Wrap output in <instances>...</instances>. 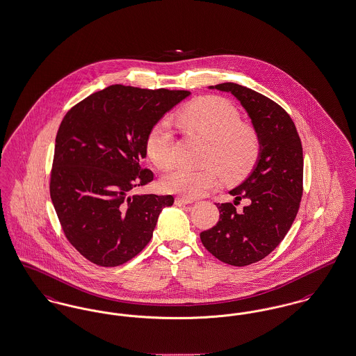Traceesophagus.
Listing matches in <instances>:
<instances>
[{
	"mask_svg": "<svg viewBox=\"0 0 356 356\" xmlns=\"http://www.w3.org/2000/svg\"><path fill=\"white\" fill-rule=\"evenodd\" d=\"M192 203H193V200L186 199V197H181V196H179V197L175 199V204H176V205H186V204Z\"/></svg>",
	"mask_w": 356,
	"mask_h": 356,
	"instance_id": "1",
	"label": "esophagus"
}]
</instances>
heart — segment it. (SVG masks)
I'll return each instance as SVG.
<instances>
[{"label": "heart", "instance_id": "heart-1", "mask_svg": "<svg viewBox=\"0 0 356 356\" xmlns=\"http://www.w3.org/2000/svg\"><path fill=\"white\" fill-rule=\"evenodd\" d=\"M176 122L191 134L209 141L203 170L179 167L167 175L161 186L170 193L196 199L219 183L220 170L227 181H238L254 170L260 144L252 128L241 124L234 104L218 96L202 97L186 104L175 115ZM145 153L156 168L170 170L175 164L173 131L170 120H160L145 140Z\"/></svg>", "mask_w": 356, "mask_h": 356}]
</instances>
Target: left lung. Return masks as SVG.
<instances>
[{
  "instance_id": "left-lung-1",
  "label": "left lung",
  "mask_w": 356,
  "mask_h": 356,
  "mask_svg": "<svg viewBox=\"0 0 356 356\" xmlns=\"http://www.w3.org/2000/svg\"><path fill=\"white\" fill-rule=\"evenodd\" d=\"M209 88L236 97L260 144L254 170L229 191L235 204H216L220 219L200 234L204 247L215 257L244 267L271 254L298 215L303 195V148L293 121L279 104L235 83ZM241 198L252 204L236 213L234 205Z\"/></svg>"
}]
</instances>
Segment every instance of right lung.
<instances>
[{"instance_id": "add662e5", "label": "right lung", "mask_w": 356, "mask_h": 356, "mask_svg": "<svg viewBox=\"0 0 356 356\" xmlns=\"http://www.w3.org/2000/svg\"><path fill=\"white\" fill-rule=\"evenodd\" d=\"M188 90L111 85L70 108L56 136L51 203L69 243L102 267H116L151 241L173 196L131 195L153 180L141 167L153 125Z\"/></svg>"}]
</instances>
